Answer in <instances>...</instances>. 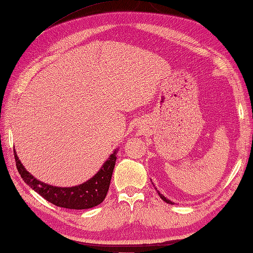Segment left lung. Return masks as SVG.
Returning a JSON list of instances; mask_svg holds the SVG:
<instances>
[{
	"label": "left lung",
	"mask_w": 253,
	"mask_h": 253,
	"mask_svg": "<svg viewBox=\"0 0 253 253\" xmlns=\"http://www.w3.org/2000/svg\"><path fill=\"white\" fill-rule=\"evenodd\" d=\"M157 192H158V194H159V196H160V198H162V199H163L164 201H166V203H167V204H173V203H172V201H170V200H168V199L166 198V197H165L164 195H162V194H160V192H159L158 190H157Z\"/></svg>",
	"instance_id": "left-lung-1"
}]
</instances>
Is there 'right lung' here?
Wrapping results in <instances>:
<instances>
[{
    "label": "right lung",
    "instance_id": "right-lung-1",
    "mask_svg": "<svg viewBox=\"0 0 253 253\" xmlns=\"http://www.w3.org/2000/svg\"><path fill=\"white\" fill-rule=\"evenodd\" d=\"M117 150L109 156L99 171L91 177L89 180L74 187H55L38 180L34 176L26 170L18 159L14 150V157L17 171L20 172L23 180L32 189L38 192L48 203L66 209H89L102 204L107 195L109 183L116 163Z\"/></svg>",
    "mask_w": 253,
    "mask_h": 253
}]
</instances>
